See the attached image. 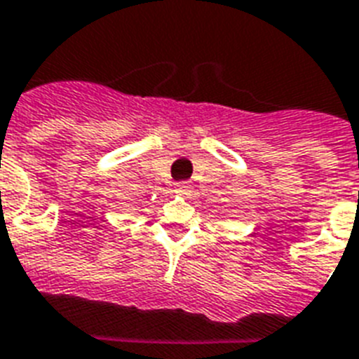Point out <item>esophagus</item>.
Listing matches in <instances>:
<instances>
[{
    "instance_id": "1",
    "label": "esophagus",
    "mask_w": 359,
    "mask_h": 359,
    "mask_svg": "<svg viewBox=\"0 0 359 359\" xmlns=\"http://www.w3.org/2000/svg\"><path fill=\"white\" fill-rule=\"evenodd\" d=\"M175 191L180 194V196H190L191 191H194V184H191L190 180H182V182L175 184Z\"/></svg>"
}]
</instances>
